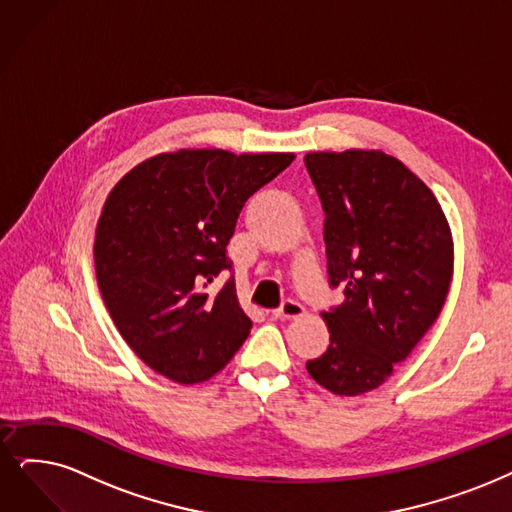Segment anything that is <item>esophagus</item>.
I'll list each match as a JSON object with an SVG mask.
<instances>
[{"label":"esophagus","mask_w":512,"mask_h":512,"mask_svg":"<svg viewBox=\"0 0 512 512\" xmlns=\"http://www.w3.org/2000/svg\"><path fill=\"white\" fill-rule=\"evenodd\" d=\"M304 315V306L296 300H285L277 311H273L275 319H296Z\"/></svg>","instance_id":"1"}]
</instances>
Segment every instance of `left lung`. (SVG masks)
Here are the masks:
<instances>
[{"instance_id":"obj_1","label":"left lung","mask_w":512,"mask_h":512,"mask_svg":"<svg viewBox=\"0 0 512 512\" xmlns=\"http://www.w3.org/2000/svg\"><path fill=\"white\" fill-rule=\"evenodd\" d=\"M325 212L332 288L344 300L321 313L330 346L306 361L340 397L374 391L437 321L454 275V239L437 197L382 151L306 153Z\"/></svg>"}]
</instances>
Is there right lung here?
<instances>
[{"label": "right lung", "instance_id": "add662e5", "mask_svg": "<svg viewBox=\"0 0 512 512\" xmlns=\"http://www.w3.org/2000/svg\"><path fill=\"white\" fill-rule=\"evenodd\" d=\"M294 153L180 149L145 159L109 193L94 264L109 315L151 370L180 384L210 380L252 330L231 277L227 245L241 208Z\"/></svg>", "mask_w": 512, "mask_h": 512}]
</instances>
